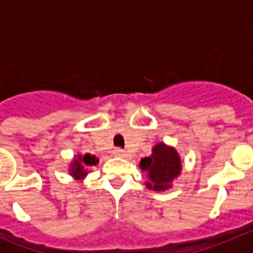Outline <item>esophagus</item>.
<instances>
[{
    "mask_svg": "<svg viewBox=\"0 0 253 253\" xmlns=\"http://www.w3.org/2000/svg\"><path fill=\"white\" fill-rule=\"evenodd\" d=\"M114 154H115L116 157H125V152L120 148H116L115 151H114Z\"/></svg>",
    "mask_w": 253,
    "mask_h": 253,
    "instance_id": "obj_1",
    "label": "esophagus"
}]
</instances>
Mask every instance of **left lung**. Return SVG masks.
Wrapping results in <instances>:
<instances>
[{
	"label": "left lung",
	"mask_w": 253,
	"mask_h": 253,
	"mask_svg": "<svg viewBox=\"0 0 253 253\" xmlns=\"http://www.w3.org/2000/svg\"><path fill=\"white\" fill-rule=\"evenodd\" d=\"M139 167L147 172L149 181L146 185L148 189L165 191L172 186V180L181 173V160L175 148L158 143L153 147L149 157L142 158Z\"/></svg>",
	"instance_id": "8db88e82"
}]
</instances>
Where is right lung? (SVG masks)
I'll list each match as a JSON object with an SVG mask.
<instances>
[{"label": "right lung", "instance_id": "right-lung-1", "mask_svg": "<svg viewBox=\"0 0 253 253\" xmlns=\"http://www.w3.org/2000/svg\"><path fill=\"white\" fill-rule=\"evenodd\" d=\"M96 163H99V160L95 157V156H91V154H80V156H76L75 160L72 161L71 166H69V175L73 176L77 180H81L84 176L87 175L86 167L93 166Z\"/></svg>", "mask_w": 253, "mask_h": 253}]
</instances>
